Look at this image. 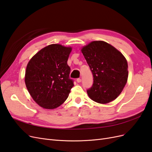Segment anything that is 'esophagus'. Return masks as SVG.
I'll use <instances>...</instances> for the list:
<instances>
[{"label": "esophagus", "mask_w": 152, "mask_h": 152, "mask_svg": "<svg viewBox=\"0 0 152 152\" xmlns=\"http://www.w3.org/2000/svg\"><path fill=\"white\" fill-rule=\"evenodd\" d=\"M82 81V79H80V78H79V79H77V82H78V83H80V82Z\"/></svg>", "instance_id": "34e87169"}]
</instances>
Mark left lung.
Listing matches in <instances>:
<instances>
[{
  "instance_id": "obj_1",
  "label": "left lung",
  "mask_w": 152,
  "mask_h": 152,
  "mask_svg": "<svg viewBox=\"0 0 152 152\" xmlns=\"http://www.w3.org/2000/svg\"><path fill=\"white\" fill-rule=\"evenodd\" d=\"M81 50L93 75V84L87 90L89 98L102 104L116 99L127 81L125 57L104 41H93Z\"/></svg>"
}]
</instances>
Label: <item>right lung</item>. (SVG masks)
I'll return each instance as SVG.
<instances>
[{
    "label": "right lung",
    "instance_id": "1",
    "mask_svg": "<svg viewBox=\"0 0 152 152\" xmlns=\"http://www.w3.org/2000/svg\"><path fill=\"white\" fill-rule=\"evenodd\" d=\"M72 48L50 44L31 58L25 81L35 102L41 107L54 109L62 104L73 86L67 61Z\"/></svg>",
    "mask_w": 152,
    "mask_h": 152
}]
</instances>
